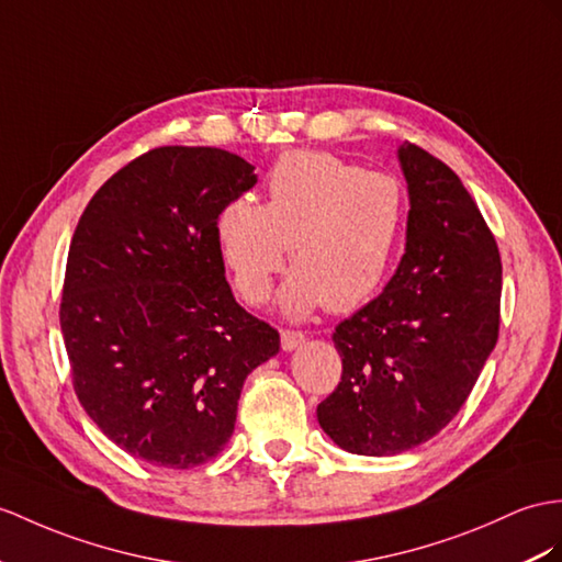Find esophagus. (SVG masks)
I'll list each match as a JSON object with an SVG mask.
<instances>
[{
    "label": "esophagus",
    "mask_w": 562,
    "mask_h": 562,
    "mask_svg": "<svg viewBox=\"0 0 562 562\" xmlns=\"http://www.w3.org/2000/svg\"><path fill=\"white\" fill-rule=\"evenodd\" d=\"M307 336L303 331H293V328H281V348L283 350H295L297 346H303Z\"/></svg>",
    "instance_id": "obj_1"
}]
</instances>
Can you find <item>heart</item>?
Instances as JSON below:
<instances>
[{
	"label": "heart",
	"instance_id": "heart-1",
	"mask_svg": "<svg viewBox=\"0 0 562 562\" xmlns=\"http://www.w3.org/2000/svg\"><path fill=\"white\" fill-rule=\"evenodd\" d=\"M401 224L403 190L393 176L324 153H289L269 171L262 207L226 204L216 240L250 305L269 297L289 248L295 271L281 289V307L300 317L319 305H362L384 279Z\"/></svg>",
	"mask_w": 562,
	"mask_h": 562
}]
</instances>
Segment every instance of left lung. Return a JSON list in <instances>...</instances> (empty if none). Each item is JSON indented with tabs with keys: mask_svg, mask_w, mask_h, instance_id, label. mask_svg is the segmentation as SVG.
<instances>
[{
	"mask_svg": "<svg viewBox=\"0 0 562 562\" xmlns=\"http://www.w3.org/2000/svg\"><path fill=\"white\" fill-rule=\"evenodd\" d=\"M409 214L405 255L379 297L344 319L336 391L317 405L334 443L395 456L453 419L496 348L501 255L456 171L413 143L398 149Z\"/></svg>",
	"mask_w": 562,
	"mask_h": 562,
	"instance_id": "8db88e82",
	"label": "left lung"
}]
</instances>
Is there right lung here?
<instances>
[{
  "instance_id": "add662e5",
  "label": "right lung",
  "mask_w": 562,
  "mask_h": 562,
  "mask_svg": "<svg viewBox=\"0 0 562 562\" xmlns=\"http://www.w3.org/2000/svg\"><path fill=\"white\" fill-rule=\"evenodd\" d=\"M252 171L218 147L149 149L92 195L68 248L59 322L74 391L106 439L159 468L222 453L245 379L281 346L236 303L216 240Z\"/></svg>"
}]
</instances>
